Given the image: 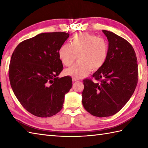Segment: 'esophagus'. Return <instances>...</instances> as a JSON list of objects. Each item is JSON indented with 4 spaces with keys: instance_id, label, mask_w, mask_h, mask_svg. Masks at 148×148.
<instances>
[{
    "instance_id": "34e87169",
    "label": "esophagus",
    "mask_w": 148,
    "mask_h": 148,
    "mask_svg": "<svg viewBox=\"0 0 148 148\" xmlns=\"http://www.w3.org/2000/svg\"><path fill=\"white\" fill-rule=\"evenodd\" d=\"M77 81V79H76V78H74V77H72V82H76V81Z\"/></svg>"
}]
</instances>
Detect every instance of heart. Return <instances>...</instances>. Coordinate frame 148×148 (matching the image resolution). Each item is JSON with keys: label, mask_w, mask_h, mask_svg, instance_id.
I'll return each mask as SVG.
<instances>
[{"label": "heart", "mask_w": 148, "mask_h": 148, "mask_svg": "<svg viewBox=\"0 0 148 148\" xmlns=\"http://www.w3.org/2000/svg\"><path fill=\"white\" fill-rule=\"evenodd\" d=\"M108 43L102 37L88 33L74 36L71 45L64 43L60 47L58 55L63 65L70 66L76 58L78 62L64 70L66 76L82 78L90 73L91 69L97 71L101 68L108 58Z\"/></svg>", "instance_id": "b5f03b06"}]
</instances>
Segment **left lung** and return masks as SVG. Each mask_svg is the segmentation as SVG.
Wrapping results in <instances>:
<instances>
[{"label":"left lung","instance_id":"obj_1","mask_svg":"<svg viewBox=\"0 0 148 148\" xmlns=\"http://www.w3.org/2000/svg\"><path fill=\"white\" fill-rule=\"evenodd\" d=\"M109 41L105 64L93 74L94 79H84L82 103L86 111L99 118L115 114L133 95L138 81L136 53L127 40L108 30H102Z\"/></svg>","mask_w":148,"mask_h":148}]
</instances>
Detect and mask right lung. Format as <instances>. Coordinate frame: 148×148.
Listing matches in <instances>:
<instances>
[{
	"mask_svg": "<svg viewBox=\"0 0 148 148\" xmlns=\"http://www.w3.org/2000/svg\"><path fill=\"white\" fill-rule=\"evenodd\" d=\"M69 37L65 32L39 34L15 48L9 68L12 91L22 106L34 116L50 117L62 109L72 78H58L63 70L58 49Z\"/></svg>",
	"mask_w": 148,
	"mask_h": 148,
	"instance_id": "right-lung-1",
	"label": "right lung"
}]
</instances>
